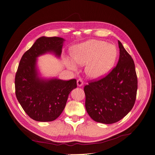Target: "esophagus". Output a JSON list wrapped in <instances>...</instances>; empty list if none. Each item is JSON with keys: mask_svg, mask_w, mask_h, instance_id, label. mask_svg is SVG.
Instances as JSON below:
<instances>
[{"mask_svg": "<svg viewBox=\"0 0 155 155\" xmlns=\"http://www.w3.org/2000/svg\"><path fill=\"white\" fill-rule=\"evenodd\" d=\"M77 86L78 87H81L83 85V80L81 79L77 80Z\"/></svg>", "mask_w": 155, "mask_h": 155, "instance_id": "obj_1", "label": "esophagus"}]
</instances>
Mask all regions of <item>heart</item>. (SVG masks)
Returning a JSON list of instances; mask_svg holds the SVG:
<instances>
[{
	"instance_id": "heart-1",
	"label": "heart",
	"mask_w": 155,
	"mask_h": 155,
	"mask_svg": "<svg viewBox=\"0 0 155 155\" xmlns=\"http://www.w3.org/2000/svg\"><path fill=\"white\" fill-rule=\"evenodd\" d=\"M117 57L115 46L97 39H90L76 45L72 49V56L65 59L67 67L77 70L78 64L86 65L85 72L92 79L105 76L114 66Z\"/></svg>"
}]
</instances>
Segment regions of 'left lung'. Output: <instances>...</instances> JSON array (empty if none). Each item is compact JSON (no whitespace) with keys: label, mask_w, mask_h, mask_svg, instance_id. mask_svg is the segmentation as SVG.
Returning a JSON list of instances; mask_svg holds the SVG:
<instances>
[{"label":"left lung","mask_w":155,"mask_h":155,"mask_svg":"<svg viewBox=\"0 0 155 155\" xmlns=\"http://www.w3.org/2000/svg\"><path fill=\"white\" fill-rule=\"evenodd\" d=\"M120 55L116 67L104 78L84 87L85 107L97 122L110 124L118 122L134 106L137 77L134 62L118 41Z\"/></svg>","instance_id":"left-lung-1"}]
</instances>
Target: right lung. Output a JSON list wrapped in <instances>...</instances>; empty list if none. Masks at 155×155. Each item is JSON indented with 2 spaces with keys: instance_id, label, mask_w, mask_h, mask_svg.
<instances>
[{
  "instance_id": "add662e5",
  "label": "right lung",
  "mask_w": 155,
  "mask_h": 155,
  "mask_svg": "<svg viewBox=\"0 0 155 155\" xmlns=\"http://www.w3.org/2000/svg\"><path fill=\"white\" fill-rule=\"evenodd\" d=\"M65 40L60 37L38 38L22 56L15 75V94L26 113L39 122H51L64 110L77 81L44 78L37 65L38 58L48 53L60 58Z\"/></svg>"
}]
</instances>
